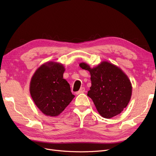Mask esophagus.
<instances>
[{"label": "esophagus", "mask_w": 156, "mask_h": 156, "mask_svg": "<svg viewBox=\"0 0 156 156\" xmlns=\"http://www.w3.org/2000/svg\"><path fill=\"white\" fill-rule=\"evenodd\" d=\"M84 92H85V88H84V87H81V88H80L78 92H76V94H82V93H84Z\"/></svg>", "instance_id": "obj_1"}]
</instances>
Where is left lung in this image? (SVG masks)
<instances>
[{
    "instance_id": "1",
    "label": "left lung",
    "mask_w": 156,
    "mask_h": 156,
    "mask_svg": "<svg viewBox=\"0 0 156 156\" xmlns=\"http://www.w3.org/2000/svg\"><path fill=\"white\" fill-rule=\"evenodd\" d=\"M79 66L90 73L92 86L87 96L92 100L100 115L105 119L119 115L127 107L131 96V84L127 75L119 68L107 62L94 68L83 62Z\"/></svg>"
}]
</instances>
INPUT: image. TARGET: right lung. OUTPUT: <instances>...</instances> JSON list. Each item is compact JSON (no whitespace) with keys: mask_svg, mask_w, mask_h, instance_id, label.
I'll list each match as a JSON object with an SVG mask.
<instances>
[{"mask_svg":"<svg viewBox=\"0 0 156 156\" xmlns=\"http://www.w3.org/2000/svg\"><path fill=\"white\" fill-rule=\"evenodd\" d=\"M64 71L62 64L49 62L37 69L31 79V97L39 109L47 116H58L75 97L69 84L63 79Z\"/></svg>","mask_w":156,"mask_h":156,"instance_id":"add662e5","label":"right lung"}]
</instances>
